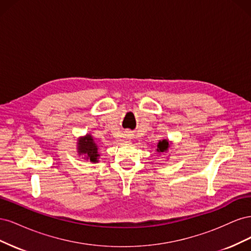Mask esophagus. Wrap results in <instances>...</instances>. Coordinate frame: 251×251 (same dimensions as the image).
<instances>
[{
  "mask_svg": "<svg viewBox=\"0 0 251 251\" xmlns=\"http://www.w3.org/2000/svg\"><path fill=\"white\" fill-rule=\"evenodd\" d=\"M132 137H133V134H131V133H126L125 134V138H126V140H128V139H132Z\"/></svg>",
  "mask_w": 251,
  "mask_h": 251,
  "instance_id": "esophagus-1",
  "label": "esophagus"
}]
</instances>
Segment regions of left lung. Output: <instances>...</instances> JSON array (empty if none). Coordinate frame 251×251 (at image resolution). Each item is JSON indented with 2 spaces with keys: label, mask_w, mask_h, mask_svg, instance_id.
Returning a JSON list of instances; mask_svg holds the SVG:
<instances>
[{
  "label": "left lung",
  "mask_w": 251,
  "mask_h": 251,
  "mask_svg": "<svg viewBox=\"0 0 251 251\" xmlns=\"http://www.w3.org/2000/svg\"><path fill=\"white\" fill-rule=\"evenodd\" d=\"M170 148V142L168 139L160 140L157 144V151L158 153H165L166 151Z\"/></svg>",
  "instance_id": "left-lung-1"
}]
</instances>
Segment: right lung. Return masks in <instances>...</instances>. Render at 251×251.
Returning a JSON list of instances; mask_svg holds the SVG:
<instances>
[{
	"label": "right lung",
	"instance_id": "add662e5",
	"mask_svg": "<svg viewBox=\"0 0 251 251\" xmlns=\"http://www.w3.org/2000/svg\"><path fill=\"white\" fill-rule=\"evenodd\" d=\"M98 148L95 143L92 135L87 134L83 137H80L77 141V153L78 155H83L87 160L91 162H98Z\"/></svg>",
	"mask_w": 251,
	"mask_h": 251
}]
</instances>
